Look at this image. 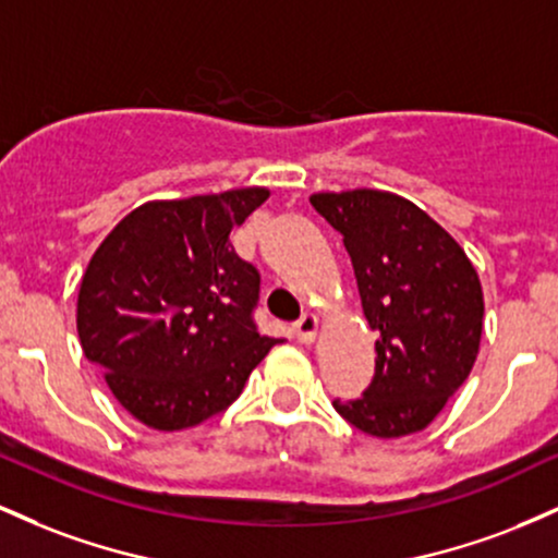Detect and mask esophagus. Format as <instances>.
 Returning a JSON list of instances; mask_svg holds the SVG:
<instances>
[{"label": "esophagus", "instance_id": "34e87169", "mask_svg": "<svg viewBox=\"0 0 558 558\" xmlns=\"http://www.w3.org/2000/svg\"><path fill=\"white\" fill-rule=\"evenodd\" d=\"M317 328H319V319H317V315H312V312H304V315L293 323V332H296V338L301 343L315 341Z\"/></svg>", "mask_w": 558, "mask_h": 558}]
</instances>
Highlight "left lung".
Returning a JSON list of instances; mask_svg holds the SVG:
<instances>
[{
    "label": "left lung",
    "mask_w": 558,
    "mask_h": 558,
    "mask_svg": "<svg viewBox=\"0 0 558 558\" xmlns=\"http://www.w3.org/2000/svg\"><path fill=\"white\" fill-rule=\"evenodd\" d=\"M310 202L343 235L364 317L380 336L369 388L332 407L377 438L425 430L477 360L485 304L475 267L430 215L388 191Z\"/></svg>",
    "instance_id": "8db88e82"
}]
</instances>
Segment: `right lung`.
I'll return each mask as SVG.
<instances>
[{"label": "right lung", "mask_w": 558, "mask_h": 558, "mask_svg": "<svg viewBox=\"0 0 558 558\" xmlns=\"http://www.w3.org/2000/svg\"><path fill=\"white\" fill-rule=\"evenodd\" d=\"M267 196L233 189L141 204L88 262L83 354L144 425L172 433L220 414L278 343L254 323L259 270L230 243Z\"/></svg>", "instance_id": "right-lung-1"}]
</instances>
